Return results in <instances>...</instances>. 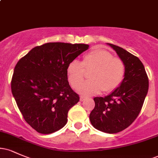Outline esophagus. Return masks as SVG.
Instances as JSON below:
<instances>
[{
    "instance_id": "obj_1",
    "label": "esophagus",
    "mask_w": 158,
    "mask_h": 158,
    "mask_svg": "<svg viewBox=\"0 0 158 158\" xmlns=\"http://www.w3.org/2000/svg\"><path fill=\"white\" fill-rule=\"evenodd\" d=\"M87 97H85V96H81L80 97V101H84L85 99H86Z\"/></svg>"
}]
</instances>
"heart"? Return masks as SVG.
<instances>
[{"mask_svg": "<svg viewBox=\"0 0 158 158\" xmlns=\"http://www.w3.org/2000/svg\"><path fill=\"white\" fill-rule=\"evenodd\" d=\"M85 70H90V80L79 88L81 94L93 95L110 92L120 85L126 76V64L120 58L104 49H96L83 56L81 62L70 61L67 68V75L70 84L77 88L85 79Z\"/></svg>", "mask_w": 158, "mask_h": 158, "instance_id": "1", "label": "heart"}]
</instances>
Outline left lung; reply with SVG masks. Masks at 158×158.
<instances>
[{"mask_svg": "<svg viewBox=\"0 0 158 158\" xmlns=\"http://www.w3.org/2000/svg\"><path fill=\"white\" fill-rule=\"evenodd\" d=\"M126 64V76L119 87L105 97H95L90 121L97 130L115 134L128 128L139 115L148 90V78L137 56L108 44Z\"/></svg>", "mask_w": 158, "mask_h": 158, "instance_id": "8db88e82", "label": "left lung"}]
</instances>
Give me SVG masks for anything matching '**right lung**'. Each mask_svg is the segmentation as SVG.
Instances as JSON below:
<instances>
[{
  "instance_id": "add662e5",
  "label": "right lung",
  "mask_w": 158,
  "mask_h": 158,
  "mask_svg": "<svg viewBox=\"0 0 158 158\" xmlns=\"http://www.w3.org/2000/svg\"><path fill=\"white\" fill-rule=\"evenodd\" d=\"M89 45L46 43L32 48L16 64L11 89L25 121L41 134H51L68 122L79 101L70 88L67 68Z\"/></svg>"
}]
</instances>
